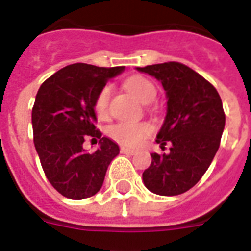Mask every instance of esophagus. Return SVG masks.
<instances>
[{"label":"esophagus","instance_id":"1","mask_svg":"<svg viewBox=\"0 0 251 251\" xmlns=\"http://www.w3.org/2000/svg\"><path fill=\"white\" fill-rule=\"evenodd\" d=\"M120 152H122V153H126V154H135V153H136V151L132 150V148H127V147H122V148H120Z\"/></svg>","mask_w":251,"mask_h":251}]
</instances>
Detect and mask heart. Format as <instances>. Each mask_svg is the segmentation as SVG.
Returning a JSON list of instances; mask_svg holds the SVG:
<instances>
[{
	"label": "heart",
	"instance_id": "b5f03b06",
	"mask_svg": "<svg viewBox=\"0 0 251 251\" xmlns=\"http://www.w3.org/2000/svg\"><path fill=\"white\" fill-rule=\"evenodd\" d=\"M124 87L141 103H150L156 97V87L153 83L151 82L150 79L140 76V75H133L131 78H128L124 83ZM111 94H112L111 86H104L98 92L97 98L94 100V110L98 116H105L108 112ZM152 131L153 128L148 123L119 122L110 126L107 129V133L111 139H114L115 141H118L123 146L136 147L147 136H150Z\"/></svg>",
	"mask_w": 251,
	"mask_h": 251
}]
</instances>
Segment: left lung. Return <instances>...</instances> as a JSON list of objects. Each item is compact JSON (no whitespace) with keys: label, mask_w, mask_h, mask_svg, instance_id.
<instances>
[{"label":"left lung","mask_w":251,"mask_h":251,"mask_svg":"<svg viewBox=\"0 0 251 251\" xmlns=\"http://www.w3.org/2000/svg\"><path fill=\"white\" fill-rule=\"evenodd\" d=\"M159 79L167 91L168 110L157 144L168 153H152L143 173L144 185L160 196H177L200 181L218 151L225 112L220 94L195 70L180 62L137 67Z\"/></svg>","instance_id":"1"}]
</instances>
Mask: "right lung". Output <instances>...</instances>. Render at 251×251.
<instances>
[{
    "label": "right lung",
    "mask_w": 251,
    "mask_h": 251,
    "mask_svg": "<svg viewBox=\"0 0 251 251\" xmlns=\"http://www.w3.org/2000/svg\"><path fill=\"white\" fill-rule=\"evenodd\" d=\"M123 69L74 63L47 78L37 92L31 111L34 146L47 180L67 199L97 195L118 156V144L101 137L94 124V100ZM88 136L101 139V148L94 154L82 150Z\"/></svg>",
    "instance_id": "obj_1"
}]
</instances>
